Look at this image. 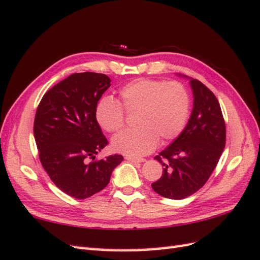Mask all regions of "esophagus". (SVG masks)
<instances>
[{"instance_id":"34e87169","label":"esophagus","mask_w":260,"mask_h":260,"mask_svg":"<svg viewBox=\"0 0 260 260\" xmlns=\"http://www.w3.org/2000/svg\"><path fill=\"white\" fill-rule=\"evenodd\" d=\"M126 159L129 162H134V163H141L144 162L145 158H141V157H132V156H126Z\"/></svg>"}]
</instances>
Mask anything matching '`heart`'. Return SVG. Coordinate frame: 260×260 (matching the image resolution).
<instances>
[{"mask_svg":"<svg viewBox=\"0 0 260 260\" xmlns=\"http://www.w3.org/2000/svg\"><path fill=\"white\" fill-rule=\"evenodd\" d=\"M120 102L103 97L96 106V119L103 129L115 133L125 124V113H135L136 127L121 131L112 140L115 151L142 156L176 139L190 115V95L179 81L136 79L119 90Z\"/></svg>","mask_w":260,"mask_h":260,"instance_id":"obj_1","label":"heart"}]
</instances>
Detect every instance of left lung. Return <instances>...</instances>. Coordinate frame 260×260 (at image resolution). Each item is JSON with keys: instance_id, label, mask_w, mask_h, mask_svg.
<instances>
[{"instance_id": "left-lung-1", "label": "left lung", "mask_w": 260, "mask_h": 260, "mask_svg": "<svg viewBox=\"0 0 260 260\" xmlns=\"http://www.w3.org/2000/svg\"><path fill=\"white\" fill-rule=\"evenodd\" d=\"M193 109L185 128L172 144L158 153L163 174L152 183L159 196L181 200L206 184L225 145V124L214 93L198 79H191Z\"/></svg>"}]
</instances>
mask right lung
Segmentation results:
<instances>
[{
    "instance_id": "right-lung-1",
    "label": "right lung",
    "mask_w": 260,
    "mask_h": 260,
    "mask_svg": "<svg viewBox=\"0 0 260 260\" xmlns=\"http://www.w3.org/2000/svg\"><path fill=\"white\" fill-rule=\"evenodd\" d=\"M109 86L104 74H73L49 89L37 108L33 133L40 162L53 183L76 199L102 191L123 161L119 154L95 159L108 144L96 106Z\"/></svg>"
}]
</instances>
